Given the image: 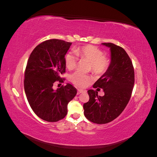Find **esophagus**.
I'll use <instances>...</instances> for the list:
<instances>
[{
  "instance_id": "esophagus-1",
  "label": "esophagus",
  "mask_w": 157,
  "mask_h": 157,
  "mask_svg": "<svg viewBox=\"0 0 157 157\" xmlns=\"http://www.w3.org/2000/svg\"><path fill=\"white\" fill-rule=\"evenodd\" d=\"M86 91H85V90H80V89H78V92H77V94L78 95V94H81V93H84V92H85Z\"/></svg>"
}]
</instances>
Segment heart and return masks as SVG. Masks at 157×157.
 Masks as SVG:
<instances>
[{
    "label": "heart",
    "instance_id": "1",
    "mask_svg": "<svg viewBox=\"0 0 157 157\" xmlns=\"http://www.w3.org/2000/svg\"><path fill=\"white\" fill-rule=\"evenodd\" d=\"M74 54L77 58L86 59L91 63V69L94 73L102 74L105 72L109 67V60L103 56V52L96 46L86 45L74 50ZM75 56L69 52L65 57V64L68 69H73L77 63ZM71 81L78 87H84L90 82L91 78L79 71L74 73L70 77Z\"/></svg>",
    "mask_w": 157,
    "mask_h": 157
}]
</instances>
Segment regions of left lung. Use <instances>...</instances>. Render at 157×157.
Returning a JSON list of instances; mask_svg holds the SVG:
<instances>
[{
	"mask_svg": "<svg viewBox=\"0 0 157 157\" xmlns=\"http://www.w3.org/2000/svg\"><path fill=\"white\" fill-rule=\"evenodd\" d=\"M110 48L111 62L106 72L93 85L103 90V96L89 90V101L84 103V114L96 124H107L124 111L129 101L134 84V70L132 61L122 47L113 43H102Z\"/></svg>",
	"mask_w": 157,
	"mask_h": 157,
	"instance_id": "1",
	"label": "left lung"
}]
</instances>
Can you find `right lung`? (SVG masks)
<instances>
[{
    "mask_svg": "<svg viewBox=\"0 0 157 157\" xmlns=\"http://www.w3.org/2000/svg\"><path fill=\"white\" fill-rule=\"evenodd\" d=\"M71 44L59 39L45 40L35 47L27 61L24 79L27 100L36 115L47 122L63 119L69 102L77 93L69 83L53 89L56 81L63 82L60 75L65 73V56Z\"/></svg>",
    "mask_w": 157,
    "mask_h": 157,
    "instance_id": "1",
    "label": "right lung"
}]
</instances>
